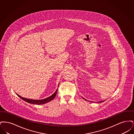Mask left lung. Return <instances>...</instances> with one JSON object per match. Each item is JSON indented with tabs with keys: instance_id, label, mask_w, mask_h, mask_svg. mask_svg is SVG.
I'll return each instance as SVG.
<instances>
[{
	"instance_id": "8db88e82",
	"label": "left lung",
	"mask_w": 134,
	"mask_h": 134,
	"mask_svg": "<svg viewBox=\"0 0 134 134\" xmlns=\"http://www.w3.org/2000/svg\"><path fill=\"white\" fill-rule=\"evenodd\" d=\"M82 98H83V99H85V100H86V99H85V98H83V97H82ZM104 102V101H102V102Z\"/></svg>"
}]
</instances>
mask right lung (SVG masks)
<instances>
[{
	"label": "right lung",
	"instance_id": "add662e5",
	"mask_svg": "<svg viewBox=\"0 0 134 134\" xmlns=\"http://www.w3.org/2000/svg\"><path fill=\"white\" fill-rule=\"evenodd\" d=\"M59 84H58L59 86ZM58 89H57L56 91L52 95V96L45 98V99H41V100H35V99H28V98H26L21 97V96H19V94H18L17 93H16L17 94V96H18L19 97H20L21 99H22L23 100H24V101H25L26 102H28L29 103H32V104H43L46 103L50 102L51 100H52L56 96L57 92Z\"/></svg>",
	"mask_w": 134,
	"mask_h": 134
}]
</instances>
